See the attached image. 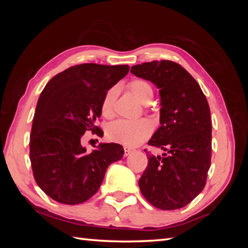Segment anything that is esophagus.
Masks as SVG:
<instances>
[{
    "label": "esophagus",
    "instance_id": "obj_1",
    "mask_svg": "<svg viewBox=\"0 0 248 248\" xmlns=\"http://www.w3.org/2000/svg\"><path fill=\"white\" fill-rule=\"evenodd\" d=\"M124 156H128V155H130L132 153V149H129V148H124Z\"/></svg>",
    "mask_w": 248,
    "mask_h": 248
}]
</instances>
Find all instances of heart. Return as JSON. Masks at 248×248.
<instances>
[{"instance_id":"1","label":"heart","mask_w":248,"mask_h":248,"mask_svg":"<svg viewBox=\"0 0 248 248\" xmlns=\"http://www.w3.org/2000/svg\"><path fill=\"white\" fill-rule=\"evenodd\" d=\"M129 90L132 95L142 104H149L153 98L154 91L151 84L145 79H134L129 84ZM119 90L112 86L105 93L100 109L103 116L111 117ZM153 131L152 124L148 119L124 120L119 119L111 123L107 128V137L112 142L125 146H137L145 141Z\"/></svg>"}]
</instances>
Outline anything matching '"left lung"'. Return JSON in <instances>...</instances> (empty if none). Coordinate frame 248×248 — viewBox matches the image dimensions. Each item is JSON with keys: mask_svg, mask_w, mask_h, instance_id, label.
Listing matches in <instances>:
<instances>
[{"mask_svg": "<svg viewBox=\"0 0 248 248\" xmlns=\"http://www.w3.org/2000/svg\"><path fill=\"white\" fill-rule=\"evenodd\" d=\"M130 72L158 89L161 125L149 144L166 152L162 157L148 154L140 190L155 208H183L202 191L211 164L208 100L196 79L173 61L145 62Z\"/></svg>", "mask_w": 248, "mask_h": 248, "instance_id": "left-lung-1", "label": "left lung"}]
</instances>
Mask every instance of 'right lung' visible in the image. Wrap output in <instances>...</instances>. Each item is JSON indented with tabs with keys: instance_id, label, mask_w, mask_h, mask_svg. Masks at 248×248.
Listing matches in <instances>:
<instances>
[{
	"instance_id": "1",
	"label": "right lung",
	"mask_w": 248,
	"mask_h": 248,
	"mask_svg": "<svg viewBox=\"0 0 248 248\" xmlns=\"http://www.w3.org/2000/svg\"><path fill=\"white\" fill-rule=\"evenodd\" d=\"M129 65L84 63L53 77L39 96L31 133L33 177L50 198L78 204L97 192L111 163L124 148L100 143L91 153L81 143L86 131L100 136L95 121L106 92L124 78Z\"/></svg>"
}]
</instances>
